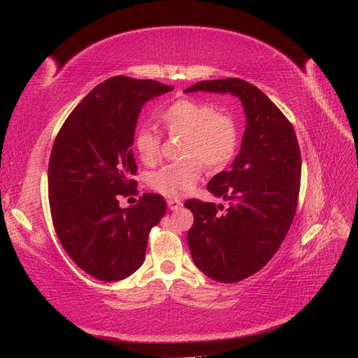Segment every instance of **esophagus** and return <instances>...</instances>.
I'll list each match as a JSON object with an SVG mask.
<instances>
[{
	"label": "esophagus",
	"mask_w": 358,
	"mask_h": 358,
	"mask_svg": "<svg viewBox=\"0 0 358 358\" xmlns=\"http://www.w3.org/2000/svg\"><path fill=\"white\" fill-rule=\"evenodd\" d=\"M167 204H169V208L171 209V210H178L180 206H182V201L179 200V199H169L167 200Z\"/></svg>",
	"instance_id": "1"
}]
</instances>
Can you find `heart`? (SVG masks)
<instances>
[{
  "label": "heart",
  "instance_id": "b5f03b06",
  "mask_svg": "<svg viewBox=\"0 0 358 358\" xmlns=\"http://www.w3.org/2000/svg\"><path fill=\"white\" fill-rule=\"evenodd\" d=\"M171 136H183L182 157L148 175V185L166 197H182L200 180L206 166L224 169L234 158L241 143V127L236 116L218 109L213 103L196 99H178L159 112ZM134 146L146 166L161 158V136L157 129L142 127L136 131Z\"/></svg>",
  "mask_w": 358,
  "mask_h": 358
}]
</instances>
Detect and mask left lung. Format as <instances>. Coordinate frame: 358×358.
<instances>
[{"instance_id": "8db88e82", "label": "left lung", "mask_w": 358, "mask_h": 358, "mask_svg": "<svg viewBox=\"0 0 358 358\" xmlns=\"http://www.w3.org/2000/svg\"><path fill=\"white\" fill-rule=\"evenodd\" d=\"M196 91L230 92L245 107L241 152L208 183V191L230 206L185 201L194 215L187 236L194 263L213 280L233 284L262 270L285 239L299 201L300 148L287 116L252 83L201 80L185 90Z\"/></svg>"}]
</instances>
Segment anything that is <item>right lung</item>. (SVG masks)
<instances>
[{
    "mask_svg": "<svg viewBox=\"0 0 358 358\" xmlns=\"http://www.w3.org/2000/svg\"><path fill=\"white\" fill-rule=\"evenodd\" d=\"M173 86L115 76L69 115L53 142L48 188L52 222L66 252L83 272L113 282L143 264L148 236L166 213L159 194L136 196L131 145L142 107Z\"/></svg>",
    "mask_w": 358,
    "mask_h": 358,
    "instance_id": "add662e5",
    "label": "right lung"
}]
</instances>
